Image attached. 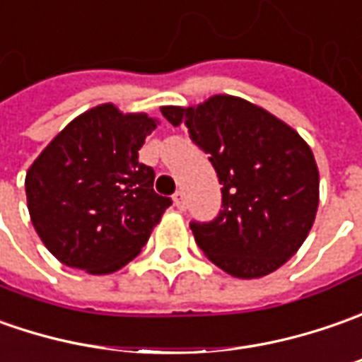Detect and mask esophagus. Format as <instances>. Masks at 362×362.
<instances>
[{
    "instance_id": "esophagus-1",
    "label": "esophagus",
    "mask_w": 362,
    "mask_h": 362,
    "mask_svg": "<svg viewBox=\"0 0 362 362\" xmlns=\"http://www.w3.org/2000/svg\"><path fill=\"white\" fill-rule=\"evenodd\" d=\"M172 198H174V206H176V208H180V210H184V206H186V200H184V192H182V190H178V192L174 194Z\"/></svg>"
}]
</instances>
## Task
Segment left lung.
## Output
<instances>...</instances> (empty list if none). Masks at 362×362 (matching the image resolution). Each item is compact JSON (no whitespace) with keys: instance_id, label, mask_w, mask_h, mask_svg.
<instances>
[{"instance_id":"8db88e82","label":"left lung","mask_w":362,"mask_h":362,"mask_svg":"<svg viewBox=\"0 0 362 362\" xmlns=\"http://www.w3.org/2000/svg\"><path fill=\"white\" fill-rule=\"evenodd\" d=\"M184 124L218 174L222 210L192 222L210 262L236 279H260L303 246L318 208V168L310 146L264 107L218 94L198 106H162Z\"/></svg>"}]
</instances>
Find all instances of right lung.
<instances>
[{"instance_id": "1", "label": "right lung", "mask_w": 362, "mask_h": 362, "mask_svg": "<svg viewBox=\"0 0 362 362\" xmlns=\"http://www.w3.org/2000/svg\"><path fill=\"white\" fill-rule=\"evenodd\" d=\"M156 128L148 114L100 104L69 122L25 174L37 236L62 264L110 274L140 255L172 200L138 160Z\"/></svg>"}]
</instances>
